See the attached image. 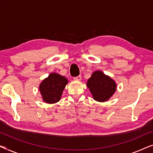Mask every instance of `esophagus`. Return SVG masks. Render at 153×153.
Returning <instances> with one entry per match:
<instances>
[{
  "instance_id": "34e87169",
  "label": "esophagus",
  "mask_w": 153,
  "mask_h": 153,
  "mask_svg": "<svg viewBox=\"0 0 153 153\" xmlns=\"http://www.w3.org/2000/svg\"><path fill=\"white\" fill-rule=\"evenodd\" d=\"M74 80H75V81H81V75H79V76H78L74 77Z\"/></svg>"
}]
</instances>
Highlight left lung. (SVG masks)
Wrapping results in <instances>:
<instances>
[{
    "mask_svg": "<svg viewBox=\"0 0 153 153\" xmlns=\"http://www.w3.org/2000/svg\"><path fill=\"white\" fill-rule=\"evenodd\" d=\"M87 87L95 101L106 102L116 91L117 84L114 79L100 70L95 71L87 81Z\"/></svg>",
    "mask_w": 153,
    "mask_h": 153,
    "instance_id": "left-lung-1",
    "label": "left lung"
}]
</instances>
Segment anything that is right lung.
I'll use <instances>...</instances> for the list:
<instances>
[{
  "instance_id": "1",
  "label": "right lung",
  "mask_w": 153,
  "mask_h": 153,
  "mask_svg": "<svg viewBox=\"0 0 153 153\" xmlns=\"http://www.w3.org/2000/svg\"><path fill=\"white\" fill-rule=\"evenodd\" d=\"M68 83L65 77L58 73H51L39 85L43 101L47 104H54L59 102L63 90Z\"/></svg>"
}]
</instances>
